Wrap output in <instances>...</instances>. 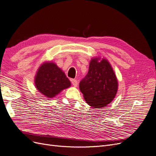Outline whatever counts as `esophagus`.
Wrapping results in <instances>:
<instances>
[{
	"label": "esophagus",
	"instance_id": "obj_1",
	"mask_svg": "<svg viewBox=\"0 0 156 156\" xmlns=\"http://www.w3.org/2000/svg\"><path fill=\"white\" fill-rule=\"evenodd\" d=\"M71 83L73 84V86H74V87H76V86L78 85V81L76 80H74V79H73L71 80Z\"/></svg>",
	"mask_w": 156,
	"mask_h": 156
}]
</instances>
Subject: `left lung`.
<instances>
[{
	"label": "left lung",
	"instance_id": "1",
	"mask_svg": "<svg viewBox=\"0 0 156 156\" xmlns=\"http://www.w3.org/2000/svg\"><path fill=\"white\" fill-rule=\"evenodd\" d=\"M80 89L84 99L93 108L107 106L116 96L118 80L109 62L102 59H92L87 75L80 81Z\"/></svg>",
	"mask_w": 156,
	"mask_h": 156
}]
</instances>
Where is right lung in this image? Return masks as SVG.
Returning <instances> with one entry per match:
<instances>
[{"instance_id":"right-lung-1","label":"right lung","mask_w":156,"mask_h":156,"mask_svg":"<svg viewBox=\"0 0 156 156\" xmlns=\"http://www.w3.org/2000/svg\"><path fill=\"white\" fill-rule=\"evenodd\" d=\"M34 82L38 91L48 98H53L71 86L65 73L52 62H45L40 67Z\"/></svg>"}]
</instances>
